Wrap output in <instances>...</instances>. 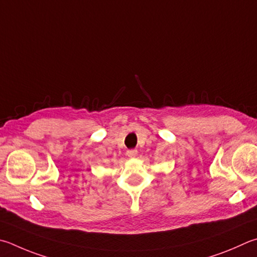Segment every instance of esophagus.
<instances>
[{
	"label": "esophagus",
	"instance_id": "esophagus-1",
	"mask_svg": "<svg viewBox=\"0 0 257 257\" xmlns=\"http://www.w3.org/2000/svg\"><path fill=\"white\" fill-rule=\"evenodd\" d=\"M137 154H138L137 149H130V151H127V156L129 158H135L137 156Z\"/></svg>",
	"mask_w": 257,
	"mask_h": 257
}]
</instances>
